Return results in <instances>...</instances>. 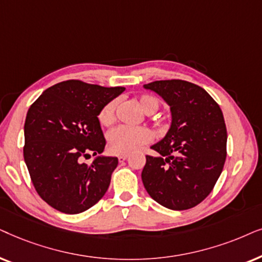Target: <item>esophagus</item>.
Masks as SVG:
<instances>
[{
    "label": "esophagus",
    "mask_w": 262,
    "mask_h": 262,
    "mask_svg": "<svg viewBox=\"0 0 262 262\" xmlns=\"http://www.w3.org/2000/svg\"><path fill=\"white\" fill-rule=\"evenodd\" d=\"M127 158H128V155H120V156H118V162H120V163L124 162V160Z\"/></svg>",
    "instance_id": "esophagus-1"
}]
</instances>
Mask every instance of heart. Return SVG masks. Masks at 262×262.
Here are the masks:
<instances>
[{
  "label": "heart",
  "mask_w": 262,
  "mask_h": 262,
  "mask_svg": "<svg viewBox=\"0 0 262 262\" xmlns=\"http://www.w3.org/2000/svg\"><path fill=\"white\" fill-rule=\"evenodd\" d=\"M139 105L146 114H153L158 110L159 102L156 97L144 95L139 97ZM118 102L116 99L111 100L100 110L99 121L104 125L113 124L116 120V109ZM152 140V134L145 127H128L120 125L114 128L107 133V145L109 149L116 155H127L134 152L141 147L142 145L148 144Z\"/></svg>",
  "instance_id": "b5f03b06"
}]
</instances>
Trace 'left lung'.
Returning <instances> with one entry per match:
<instances>
[{
  "label": "left lung",
  "instance_id": "obj_1",
  "mask_svg": "<svg viewBox=\"0 0 262 262\" xmlns=\"http://www.w3.org/2000/svg\"><path fill=\"white\" fill-rule=\"evenodd\" d=\"M162 97L171 124L146 156L141 179L153 200L173 211L188 210L207 198L226 158V127L221 107L202 87L184 80L144 85Z\"/></svg>",
  "mask_w": 262,
  "mask_h": 262
}]
</instances>
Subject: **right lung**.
I'll use <instances>...</instances> for the list:
<instances>
[{
	"label": "right lung",
	"instance_id": "1",
	"mask_svg": "<svg viewBox=\"0 0 262 262\" xmlns=\"http://www.w3.org/2000/svg\"><path fill=\"white\" fill-rule=\"evenodd\" d=\"M124 87H103L67 80L49 87L26 115L24 159L39 196L55 210L76 214L106 193L117 157L102 156L105 147L100 110ZM97 155L90 164L82 156Z\"/></svg>",
	"mask_w": 262,
	"mask_h": 262
}]
</instances>
